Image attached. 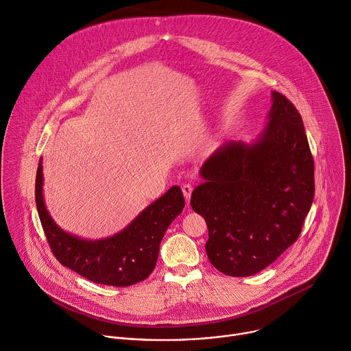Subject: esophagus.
Wrapping results in <instances>:
<instances>
[{
  "label": "esophagus",
  "mask_w": 351,
  "mask_h": 351,
  "mask_svg": "<svg viewBox=\"0 0 351 351\" xmlns=\"http://www.w3.org/2000/svg\"><path fill=\"white\" fill-rule=\"evenodd\" d=\"M181 190H182V194H184V198H185V201H186V205H190V198H191V194H193V185L191 184H184L182 186H181Z\"/></svg>",
  "instance_id": "34e87169"
}]
</instances>
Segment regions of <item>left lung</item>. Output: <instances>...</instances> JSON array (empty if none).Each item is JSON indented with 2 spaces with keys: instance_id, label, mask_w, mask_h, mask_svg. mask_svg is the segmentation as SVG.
<instances>
[{
  "instance_id": "left-lung-1",
  "label": "left lung",
  "mask_w": 351,
  "mask_h": 351,
  "mask_svg": "<svg viewBox=\"0 0 351 351\" xmlns=\"http://www.w3.org/2000/svg\"><path fill=\"white\" fill-rule=\"evenodd\" d=\"M271 98L258 138L213 152L191 195L208 225V258L230 277L254 276L276 261L301 234L313 202V157L301 114L282 94Z\"/></svg>"
}]
</instances>
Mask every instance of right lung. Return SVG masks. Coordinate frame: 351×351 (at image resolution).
<instances>
[{
  "mask_svg": "<svg viewBox=\"0 0 351 351\" xmlns=\"http://www.w3.org/2000/svg\"><path fill=\"white\" fill-rule=\"evenodd\" d=\"M42 158L36 171L35 199L47 243L60 264L82 277L104 285L129 287L146 280L156 267L160 241L185 205L174 185L143 209L122 232L101 240H87L60 229L43 201Z\"/></svg>",
  "mask_w": 351,
  "mask_h": 351,
  "instance_id": "obj_1",
  "label": "right lung"
}]
</instances>
